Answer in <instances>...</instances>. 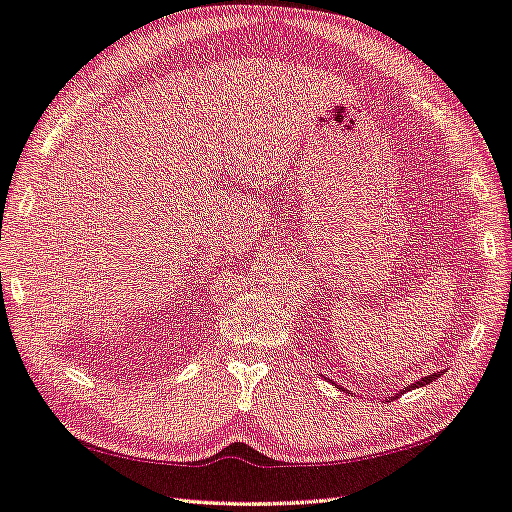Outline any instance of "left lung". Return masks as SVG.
I'll use <instances>...</instances> for the list:
<instances>
[{
	"label": "left lung",
	"instance_id": "obj_1",
	"mask_svg": "<svg viewBox=\"0 0 512 512\" xmlns=\"http://www.w3.org/2000/svg\"><path fill=\"white\" fill-rule=\"evenodd\" d=\"M437 377H439V373H433V375H428V377H422V379H419V382L406 386V390H415V388H419V386H426V384H430V382H435ZM406 390H402V393H406Z\"/></svg>",
	"mask_w": 512,
	"mask_h": 512
}]
</instances>
